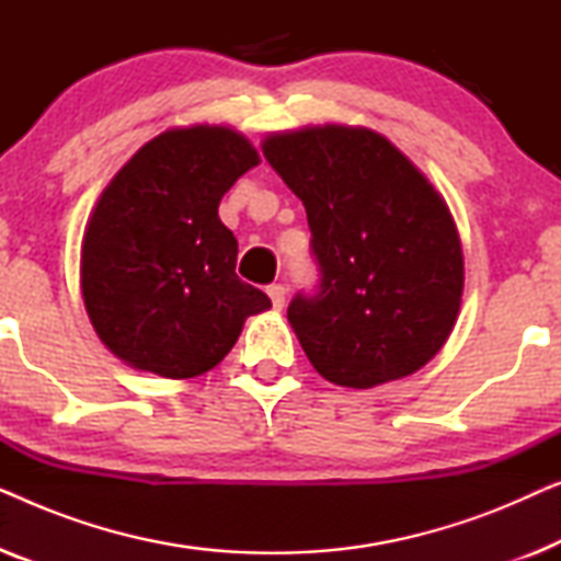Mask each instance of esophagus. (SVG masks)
Here are the masks:
<instances>
[{
	"label": "esophagus",
	"instance_id": "34e87169",
	"mask_svg": "<svg viewBox=\"0 0 561 561\" xmlns=\"http://www.w3.org/2000/svg\"><path fill=\"white\" fill-rule=\"evenodd\" d=\"M267 296H271L273 301V309H283L286 306V288L280 286V283H273V286H267Z\"/></svg>",
	"mask_w": 561,
	"mask_h": 561
}]
</instances>
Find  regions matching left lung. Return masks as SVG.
<instances>
[{
	"label": "left lung",
	"mask_w": 561,
	"mask_h": 561,
	"mask_svg": "<svg viewBox=\"0 0 561 561\" xmlns=\"http://www.w3.org/2000/svg\"><path fill=\"white\" fill-rule=\"evenodd\" d=\"M263 156L309 219L319 290L298 294L288 321L317 373L365 390L421 370L462 304V244L447 202L365 127L273 133Z\"/></svg>",
	"instance_id": "obj_1"
}]
</instances>
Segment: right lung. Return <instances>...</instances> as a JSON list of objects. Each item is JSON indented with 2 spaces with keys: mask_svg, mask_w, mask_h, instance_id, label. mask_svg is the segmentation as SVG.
<instances>
[{
  "mask_svg": "<svg viewBox=\"0 0 561 561\" xmlns=\"http://www.w3.org/2000/svg\"><path fill=\"white\" fill-rule=\"evenodd\" d=\"M260 163L229 127L165 129L102 191L81 242V294L99 340L135 370L196 378L271 309L237 278V240L219 202Z\"/></svg>",
  "mask_w": 561,
  "mask_h": 561,
  "instance_id": "obj_1",
  "label": "right lung"
}]
</instances>
